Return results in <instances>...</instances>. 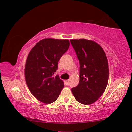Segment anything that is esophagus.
Wrapping results in <instances>:
<instances>
[{"instance_id": "obj_1", "label": "esophagus", "mask_w": 132, "mask_h": 132, "mask_svg": "<svg viewBox=\"0 0 132 132\" xmlns=\"http://www.w3.org/2000/svg\"><path fill=\"white\" fill-rule=\"evenodd\" d=\"M64 83H65L66 85H67V86H68V85L69 84V83H70V81H69V80H64Z\"/></svg>"}]
</instances>
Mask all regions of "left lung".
I'll return each instance as SVG.
<instances>
[{
	"instance_id": "left-lung-1",
	"label": "left lung",
	"mask_w": 132,
	"mask_h": 132,
	"mask_svg": "<svg viewBox=\"0 0 132 132\" xmlns=\"http://www.w3.org/2000/svg\"><path fill=\"white\" fill-rule=\"evenodd\" d=\"M80 63V81L71 88L75 99L84 105L97 101L108 81L109 69L105 53L99 44L86 39H70Z\"/></svg>"
}]
</instances>
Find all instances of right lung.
Here are the masks:
<instances>
[{
  "label": "right lung",
  "instance_id": "1",
  "mask_svg": "<svg viewBox=\"0 0 132 132\" xmlns=\"http://www.w3.org/2000/svg\"><path fill=\"white\" fill-rule=\"evenodd\" d=\"M70 46L68 39L45 38L32 48L27 58L25 79L32 94L42 102L51 104L57 99L64 87L55 76L60 58Z\"/></svg>",
  "mask_w": 132,
  "mask_h": 132
}]
</instances>
